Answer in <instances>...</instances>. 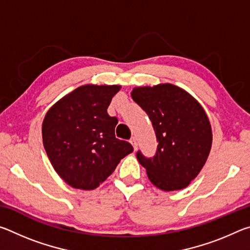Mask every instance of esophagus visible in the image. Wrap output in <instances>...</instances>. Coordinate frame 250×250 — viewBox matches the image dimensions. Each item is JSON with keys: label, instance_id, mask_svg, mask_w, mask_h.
I'll list each match as a JSON object with an SVG mask.
<instances>
[{"label": "esophagus", "instance_id": "obj_1", "mask_svg": "<svg viewBox=\"0 0 250 250\" xmlns=\"http://www.w3.org/2000/svg\"><path fill=\"white\" fill-rule=\"evenodd\" d=\"M130 143L132 145V146L134 147V150H137V146H138V143H137V139L135 138H131Z\"/></svg>", "mask_w": 250, "mask_h": 250}]
</instances>
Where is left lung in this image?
Here are the masks:
<instances>
[{"label":"left lung","mask_w":250,"mask_h":250,"mask_svg":"<svg viewBox=\"0 0 250 250\" xmlns=\"http://www.w3.org/2000/svg\"><path fill=\"white\" fill-rule=\"evenodd\" d=\"M131 97L147 113L159 142L153 159L137 153L151 183L166 192L185 188L210 152L213 133L204 108L172 83L134 87Z\"/></svg>","instance_id":"1"}]
</instances>
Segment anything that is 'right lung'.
Segmentation results:
<instances>
[{
  "label": "right lung",
  "instance_id": "right-lung-1",
  "mask_svg": "<svg viewBox=\"0 0 250 250\" xmlns=\"http://www.w3.org/2000/svg\"><path fill=\"white\" fill-rule=\"evenodd\" d=\"M119 84H83L46 112L42 135L54 170L71 188L95 189L133 151L115 135L118 124L107 109Z\"/></svg>",
  "mask_w": 250,
  "mask_h": 250
}]
</instances>
